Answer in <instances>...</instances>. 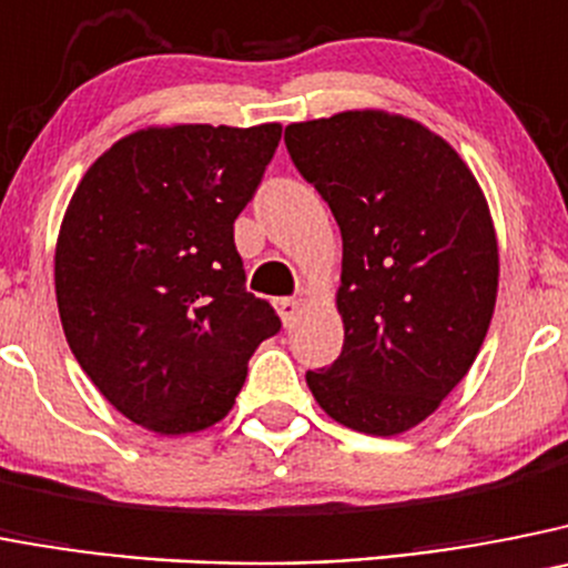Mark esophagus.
Wrapping results in <instances>:
<instances>
[{
	"label": "esophagus",
	"instance_id": "34e87169",
	"mask_svg": "<svg viewBox=\"0 0 568 568\" xmlns=\"http://www.w3.org/2000/svg\"><path fill=\"white\" fill-rule=\"evenodd\" d=\"M275 306H278V315L284 321V326H295V321L301 318V310H304V304L298 298H278Z\"/></svg>",
	"mask_w": 568,
	"mask_h": 568
}]
</instances>
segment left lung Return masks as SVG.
I'll list each match as a JSON object with an SVG mask.
<instances>
[{"instance_id": "1", "label": "left lung", "mask_w": 568, "mask_h": 568, "mask_svg": "<svg viewBox=\"0 0 568 568\" xmlns=\"http://www.w3.org/2000/svg\"><path fill=\"white\" fill-rule=\"evenodd\" d=\"M284 143L343 236V352L306 386L335 423L397 436L459 386L490 329V207L454 145L403 114L290 123Z\"/></svg>"}]
</instances>
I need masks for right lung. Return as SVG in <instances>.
<instances>
[{
  "label": "right lung",
  "instance_id": "right-lung-1",
  "mask_svg": "<svg viewBox=\"0 0 568 568\" xmlns=\"http://www.w3.org/2000/svg\"><path fill=\"white\" fill-rule=\"evenodd\" d=\"M278 123L149 126L81 176L55 244V298L98 392L160 436L196 434L236 403L256 346L281 329L244 290L233 222Z\"/></svg>",
  "mask_w": 568,
  "mask_h": 568
}]
</instances>
